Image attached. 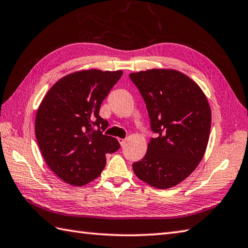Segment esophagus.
<instances>
[{
    "label": "esophagus",
    "mask_w": 248,
    "mask_h": 248,
    "mask_svg": "<svg viewBox=\"0 0 248 248\" xmlns=\"http://www.w3.org/2000/svg\"><path fill=\"white\" fill-rule=\"evenodd\" d=\"M118 141H119V144L124 147V144H125V141H127V140H125V139H118Z\"/></svg>",
    "instance_id": "esophagus-1"
}]
</instances>
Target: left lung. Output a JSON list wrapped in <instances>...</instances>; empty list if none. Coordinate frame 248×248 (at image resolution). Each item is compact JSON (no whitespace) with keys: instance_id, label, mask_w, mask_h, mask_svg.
Wrapping results in <instances>:
<instances>
[{"instance_id":"8db88e82","label":"left lung","mask_w":248,"mask_h":248,"mask_svg":"<svg viewBox=\"0 0 248 248\" xmlns=\"http://www.w3.org/2000/svg\"><path fill=\"white\" fill-rule=\"evenodd\" d=\"M143 97L150 118L151 139L145 156L133 163L141 181L170 188L194 171L207 149L211 108L196 83L172 69L130 73Z\"/></svg>"}]
</instances>
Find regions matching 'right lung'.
Listing matches in <instances>:
<instances>
[{"instance_id": "right-lung-1", "label": "right lung", "mask_w": 248, "mask_h": 248, "mask_svg": "<svg viewBox=\"0 0 248 248\" xmlns=\"http://www.w3.org/2000/svg\"><path fill=\"white\" fill-rule=\"evenodd\" d=\"M121 76V70L73 72L41 101L35 119L37 143L50 170L66 183L78 186L98 178L105 155L120 148L117 140L103 134L108 123L99 110Z\"/></svg>"}]
</instances>
